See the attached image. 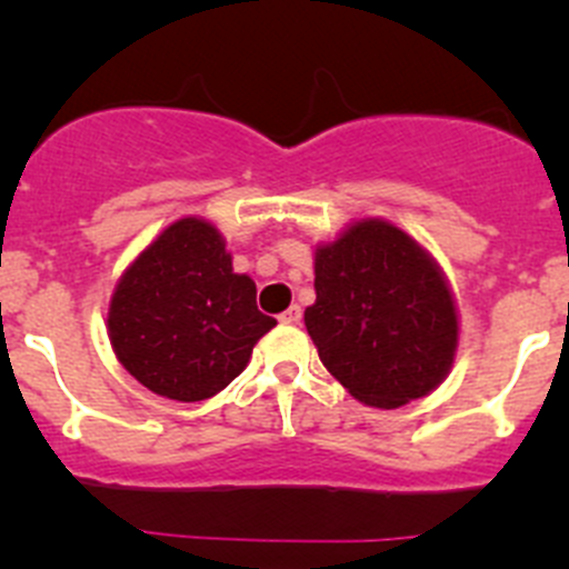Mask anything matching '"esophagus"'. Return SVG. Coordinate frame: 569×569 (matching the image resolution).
<instances>
[{"label": "esophagus", "mask_w": 569, "mask_h": 569, "mask_svg": "<svg viewBox=\"0 0 569 569\" xmlns=\"http://www.w3.org/2000/svg\"><path fill=\"white\" fill-rule=\"evenodd\" d=\"M300 319H302V308L300 306H291V308H286L283 313H280V321H283V325H300Z\"/></svg>", "instance_id": "1"}]
</instances>
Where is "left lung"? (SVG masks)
<instances>
[{
    "label": "left lung",
    "mask_w": 569,
    "mask_h": 569,
    "mask_svg": "<svg viewBox=\"0 0 569 569\" xmlns=\"http://www.w3.org/2000/svg\"><path fill=\"white\" fill-rule=\"evenodd\" d=\"M308 336L325 369L369 407L432 393L455 363L460 321L443 272L386 220L352 222L313 256Z\"/></svg>",
    "instance_id": "left-lung-1"
}]
</instances>
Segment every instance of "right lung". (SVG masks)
<instances>
[{
  "label": "right lung",
  "instance_id": "obj_1",
  "mask_svg": "<svg viewBox=\"0 0 569 569\" xmlns=\"http://www.w3.org/2000/svg\"><path fill=\"white\" fill-rule=\"evenodd\" d=\"M274 325L258 311L256 283L233 272L222 233L198 217L168 226L134 258L107 313L123 369L176 401L220 393Z\"/></svg>",
  "mask_w": 569,
  "mask_h": 569
}]
</instances>
